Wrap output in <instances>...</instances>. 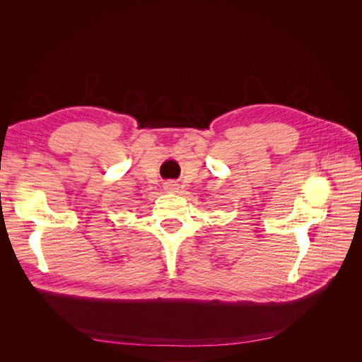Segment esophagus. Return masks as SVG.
Wrapping results in <instances>:
<instances>
[{
    "mask_svg": "<svg viewBox=\"0 0 362 362\" xmlns=\"http://www.w3.org/2000/svg\"><path fill=\"white\" fill-rule=\"evenodd\" d=\"M163 187L168 192H177L180 189V184L177 181H168V182H164Z\"/></svg>",
    "mask_w": 362,
    "mask_h": 362,
    "instance_id": "esophagus-1",
    "label": "esophagus"
}]
</instances>
